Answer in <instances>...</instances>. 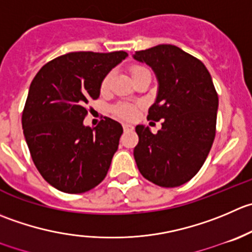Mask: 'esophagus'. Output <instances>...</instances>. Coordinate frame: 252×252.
Instances as JSON below:
<instances>
[{
    "instance_id": "34e87169",
    "label": "esophagus",
    "mask_w": 252,
    "mask_h": 252,
    "mask_svg": "<svg viewBox=\"0 0 252 252\" xmlns=\"http://www.w3.org/2000/svg\"><path fill=\"white\" fill-rule=\"evenodd\" d=\"M123 129H124V131H129V130H133L134 126H131V124L124 123V124H123Z\"/></svg>"
}]
</instances>
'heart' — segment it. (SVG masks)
<instances>
[{"mask_svg": "<svg viewBox=\"0 0 252 252\" xmlns=\"http://www.w3.org/2000/svg\"><path fill=\"white\" fill-rule=\"evenodd\" d=\"M145 70H146L145 67L131 66L130 74L134 79L136 75H139L140 72L145 71ZM111 79H112V74H108L104 76V79L102 80V84H101L102 91H106V90L108 89L109 84H111ZM112 114L119 119H126V121H129V119H133L134 117L136 116V108H135V106H133V104L118 103V104H116L113 108H112Z\"/></svg>", "mask_w": 252, "mask_h": 252, "instance_id": "b5f03b06", "label": "heart"}]
</instances>
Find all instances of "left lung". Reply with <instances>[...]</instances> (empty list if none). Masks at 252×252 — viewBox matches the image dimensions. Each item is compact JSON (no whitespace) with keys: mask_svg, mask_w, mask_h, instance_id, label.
Masks as SVG:
<instances>
[{"mask_svg":"<svg viewBox=\"0 0 252 252\" xmlns=\"http://www.w3.org/2000/svg\"><path fill=\"white\" fill-rule=\"evenodd\" d=\"M158 79V96L148 119H162L153 134L136 126L139 136L134 158L141 175L161 187H177L201 170L216 136L218 94L201 60L178 46L160 44L135 51Z\"/></svg>","mask_w":252,"mask_h":252,"instance_id":"left-lung-1","label":"left lung"}]
</instances>
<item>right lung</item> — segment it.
<instances>
[{
	"label": "right lung",
	"instance_id": "obj_1",
	"mask_svg": "<svg viewBox=\"0 0 252 252\" xmlns=\"http://www.w3.org/2000/svg\"><path fill=\"white\" fill-rule=\"evenodd\" d=\"M128 56L126 51H75L44 65L29 87L22 114L23 134L44 180L65 193H84L106 177L123 128L104 117L84 124L102 80Z\"/></svg>",
	"mask_w": 252,
	"mask_h": 252
}]
</instances>
